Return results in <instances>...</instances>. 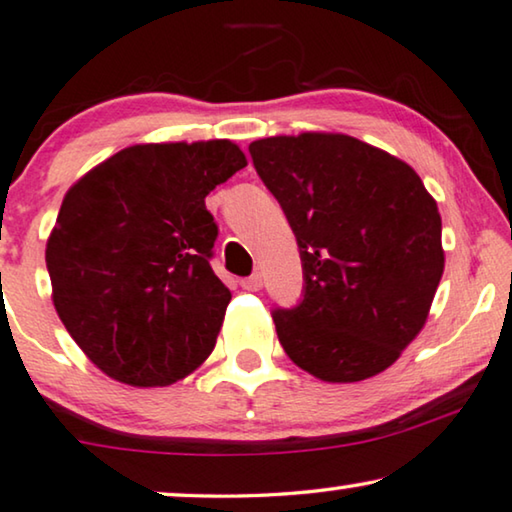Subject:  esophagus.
Instances as JSON below:
<instances>
[{"instance_id": "1", "label": "esophagus", "mask_w": 512, "mask_h": 512, "mask_svg": "<svg viewBox=\"0 0 512 512\" xmlns=\"http://www.w3.org/2000/svg\"><path fill=\"white\" fill-rule=\"evenodd\" d=\"M240 286L244 288V291H261V288H263V274L254 272L251 277H244L240 281Z\"/></svg>"}]
</instances>
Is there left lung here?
Here are the masks:
<instances>
[{"label": "left lung", "instance_id": "left-lung-1", "mask_svg": "<svg viewBox=\"0 0 512 512\" xmlns=\"http://www.w3.org/2000/svg\"><path fill=\"white\" fill-rule=\"evenodd\" d=\"M249 154L300 249L302 298L272 311L286 355L330 383L388 369L443 274L441 217L416 170L344 133L263 138Z\"/></svg>", "mask_w": 512, "mask_h": 512}]
</instances>
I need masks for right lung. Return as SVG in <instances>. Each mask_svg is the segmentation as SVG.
<instances>
[{
	"instance_id": "right-lung-1",
	"label": "right lung",
	"mask_w": 512,
	"mask_h": 512,
	"mask_svg": "<svg viewBox=\"0 0 512 512\" xmlns=\"http://www.w3.org/2000/svg\"><path fill=\"white\" fill-rule=\"evenodd\" d=\"M247 166L231 140L133 145L64 196L46 247L64 328L101 372L152 388L212 353L231 291L205 196Z\"/></svg>"
}]
</instances>
